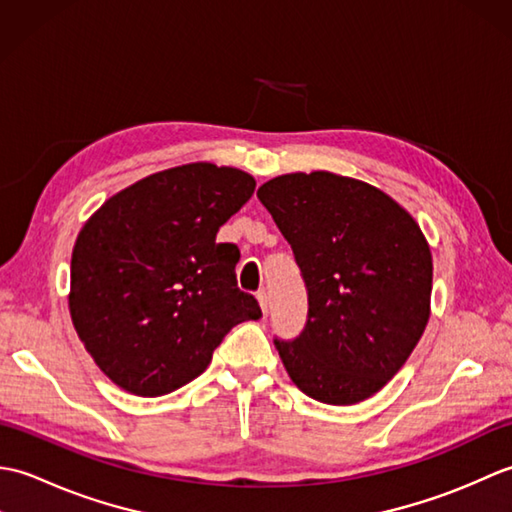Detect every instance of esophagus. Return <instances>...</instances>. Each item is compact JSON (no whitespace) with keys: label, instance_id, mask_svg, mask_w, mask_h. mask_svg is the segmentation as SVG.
Listing matches in <instances>:
<instances>
[{"label":"esophagus","instance_id":"esophagus-1","mask_svg":"<svg viewBox=\"0 0 512 512\" xmlns=\"http://www.w3.org/2000/svg\"><path fill=\"white\" fill-rule=\"evenodd\" d=\"M257 301H259V306H262V312L268 317V310H270V297H268V292H266V290H259V292H257Z\"/></svg>","mask_w":512,"mask_h":512}]
</instances>
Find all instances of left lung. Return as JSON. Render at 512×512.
I'll return each instance as SVG.
<instances>
[{
  "instance_id": "left-lung-1",
  "label": "left lung",
  "mask_w": 512,
  "mask_h": 512,
  "mask_svg": "<svg viewBox=\"0 0 512 512\" xmlns=\"http://www.w3.org/2000/svg\"><path fill=\"white\" fill-rule=\"evenodd\" d=\"M257 198L295 253L308 321L275 339L288 376L325 405H356L405 365L431 314L433 262L418 222L387 193L330 171L286 173Z\"/></svg>"
}]
</instances>
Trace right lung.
I'll list each match as a JSON object with an SVG mask.
<instances>
[{
  "label": "right lung",
  "mask_w": 512,
  "mask_h": 512,
  "mask_svg": "<svg viewBox=\"0 0 512 512\" xmlns=\"http://www.w3.org/2000/svg\"><path fill=\"white\" fill-rule=\"evenodd\" d=\"M255 178L213 162L165 169L112 195L72 248L70 317L114 385L154 398L191 383L242 321L262 317L237 288L239 248L215 237Z\"/></svg>",
  "instance_id": "1"
}]
</instances>
